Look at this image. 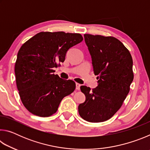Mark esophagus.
<instances>
[{"label": "esophagus", "instance_id": "1", "mask_svg": "<svg viewBox=\"0 0 150 150\" xmlns=\"http://www.w3.org/2000/svg\"><path fill=\"white\" fill-rule=\"evenodd\" d=\"M80 87H81V85L79 84V83H76V89L79 90L80 89Z\"/></svg>", "mask_w": 150, "mask_h": 150}]
</instances>
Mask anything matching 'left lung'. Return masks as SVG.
Returning a JSON list of instances; mask_svg holds the SVG:
<instances>
[{
	"label": "left lung",
	"instance_id": "obj_1",
	"mask_svg": "<svg viewBox=\"0 0 150 150\" xmlns=\"http://www.w3.org/2000/svg\"><path fill=\"white\" fill-rule=\"evenodd\" d=\"M84 37L98 85L92 91L81 86L86 100L79 105V113L90 122H101L112 117L130 91L134 79L132 57L115 37L91 34Z\"/></svg>",
	"mask_w": 150,
	"mask_h": 150
}]
</instances>
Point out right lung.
Segmentation results:
<instances>
[{
	"label": "right lung",
	"mask_w": 150,
	"mask_h": 150,
	"mask_svg": "<svg viewBox=\"0 0 150 150\" xmlns=\"http://www.w3.org/2000/svg\"><path fill=\"white\" fill-rule=\"evenodd\" d=\"M76 33L42 32L22 45L15 63V76L22 103L30 112L47 117L75 89V83L55 75L70 47L83 41Z\"/></svg>",
	"instance_id": "add662e5"
}]
</instances>
